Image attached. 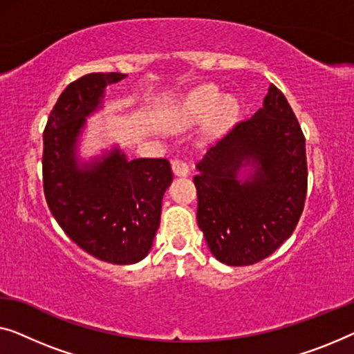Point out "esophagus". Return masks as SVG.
Here are the masks:
<instances>
[{
    "instance_id": "obj_1",
    "label": "esophagus",
    "mask_w": 354,
    "mask_h": 354,
    "mask_svg": "<svg viewBox=\"0 0 354 354\" xmlns=\"http://www.w3.org/2000/svg\"><path fill=\"white\" fill-rule=\"evenodd\" d=\"M171 168H173V173H175L176 176H187L189 175V163L186 160L175 159L171 162Z\"/></svg>"
}]
</instances>
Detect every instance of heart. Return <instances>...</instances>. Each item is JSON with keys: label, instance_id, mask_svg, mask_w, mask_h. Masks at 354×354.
I'll list each match as a JSON object with an SVG mask.
<instances>
[{"label": "heart", "instance_id": "1", "mask_svg": "<svg viewBox=\"0 0 354 354\" xmlns=\"http://www.w3.org/2000/svg\"><path fill=\"white\" fill-rule=\"evenodd\" d=\"M239 113L240 106L236 100L230 97L224 98V95L216 87L205 86L179 100L171 109L170 119L178 127H186L202 122L213 114L209 130L213 133H223L235 122Z\"/></svg>", "mask_w": 354, "mask_h": 354}]
</instances>
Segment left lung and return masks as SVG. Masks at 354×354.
Wrapping results in <instances>:
<instances>
[{
  "label": "left lung",
  "instance_id": "8db88e82",
  "mask_svg": "<svg viewBox=\"0 0 354 354\" xmlns=\"http://www.w3.org/2000/svg\"><path fill=\"white\" fill-rule=\"evenodd\" d=\"M251 166L245 180L241 167ZM197 223L209 251L227 266H251L283 245L307 197L305 136L272 84L262 108L241 120L197 163Z\"/></svg>",
  "mask_w": 354,
  "mask_h": 354
}]
</instances>
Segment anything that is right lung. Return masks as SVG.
I'll use <instances>...</instances> for the list:
<instances>
[{
  "label": "right lung",
  "instance_id": "right-lung-1",
  "mask_svg": "<svg viewBox=\"0 0 354 354\" xmlns=\"http://www.w3.org/2000/svg\"><path fill=\"white\" fill-rule=\"evenodd\" d=\"M124 77L91 73L76 79L57 100L42 135V186L52 216L79 248L118 266L147 256L173 179L167 159L127 160L118 147L102 159L77 163L86 118L102 108L104 87Z\"/></svg>",
  "mask_w": 354,
  "mask_h": 354
}]
</instances>
